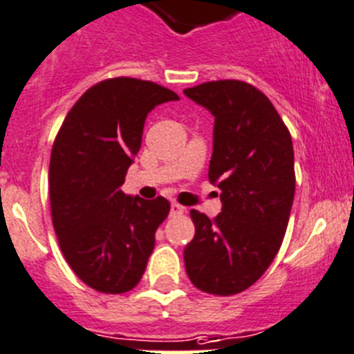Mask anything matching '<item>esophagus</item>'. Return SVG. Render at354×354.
<instances>
[{"label": "esophagus", "mask_w": 354, "mask_h": 354, "mask_svg": "<svg viewBox=\"0 0 354 354\" xmlns=\"http://www.w3.org/2000/svg\"><path fill=\"white\" fill-rule=\"evenodd\" d=\"M183 213H185V207L181 206V204L178 203L171 204V214H173V216H176V214H183Z\"/></svg>", "instance_id": "obj_1"}]
</instances>
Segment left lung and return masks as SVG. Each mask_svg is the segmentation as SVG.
Listing matches in <instances>:
<instances>
[{
  "label": "left lung",
  "instance_id": "8db88e82",
  "mask_svg": "<svg viewBox=\"0 0 354 354\" xmlns=\"http://www.w3.org/2000/svg\"><path fill=\"white\" fill-rule=\"evenodd\" d=\"M214 117L211 183L222 213L209 220L192 209L196 236L183 259L194 286L236 295L257 283L281 248L295 196L288 127L263 92L241 80L185 88Z\"/></svg>",
  "mask_w": 354,
  "mask_h": 354
}]
</instances>
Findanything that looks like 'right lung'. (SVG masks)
Returning <instances> with one entry per match:
<instances>
[{
	"label": "right lung",
	"mask_w": 354,
	"mask_h": 354,
	"mask_svg": "<svg viewBox=\"0 0 354 354\" xmlns=\"http://www.w3.org/2000/svg\"><path fill=\"white\" fill-rule=\"evenodd\" d=\"M178 99L153 82L108 78L84 92L55 136L52 223L66 262L97 292L125 293L140 283L155 232L169 214L164 197L145 201L120 187L141 148L147 115Z\"/></svg>",
	"instance_id": "obj_1"
}]
</instances>
